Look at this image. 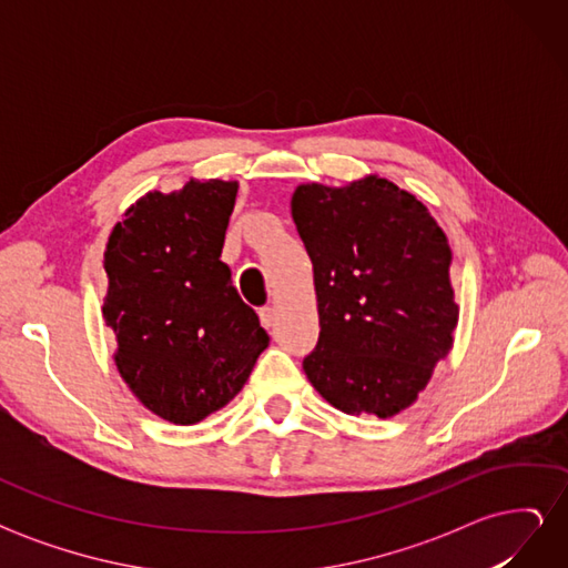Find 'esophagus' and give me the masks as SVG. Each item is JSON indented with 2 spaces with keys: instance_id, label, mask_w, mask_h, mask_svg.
Instances as JSON below:
<instances>
[{
  "instance_id": "34e87169",
  "label": "esophagus",
  "mask_w": 568,
  "mask_h": 568,
  "mask_svg": "<svg viewBox=\"0 0 568 568\" xmlns=\"http://www.w3.org/2000/svg\"><path fill=\"white\" fill-rule=\"evenodd\" d=\"M257 317H261V324L265 326V329H270V326L274 324V311H272V307H263V311L257 313Z\"/></svg>"
}]
</instances>
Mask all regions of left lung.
<instances>
[{"label": "left lung", "mask_w": 568, "mask_h": 568, "mask_svg": "<svg viewBox=\"0 0 568 568\" xmlns=\"http://www.w3.org/2000/svg\"><path fill=\"white\" fill-rule=\"evenodd\" d=\"M291 217L313 261L320 315L307 382L346 415H398L455 343L448 236L415 194L374 173L298 184Z\"/></svg>", "instance_id": "left-lung-1"}]
</instances>
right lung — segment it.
<instances>
[{
	"label": "right lung",
	"mask_w": 568,
	"mask_h": 568,
	"mask_svg": "<svg viewBox=\"0 0 568 568\" xmlns=\"http://www.w3.org/2000/svg\"><path fill=\"white\" fill-rule=\"evenodd\" d=\"M236 192V180L196 178L178 192H146L104 251L113 363L136 400L170 424L225 407L270 343L220 261Z\"/></svg>",
	"instance_id": "right-lung-1"
}]
</instances>
